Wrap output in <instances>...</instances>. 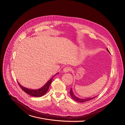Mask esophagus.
<instances>
[{"label": "esophagus", "instance_id": "esophagus-1", "mask_svg": "<svg viewBox=\"0 0 125 125\" xmlns=\"http://www.w3.org/2000/svg\"><path fill=\"white\" fill-rule=\"evenodd\" d=\"M71 70L70 68L69 67H65L63 69V72L64 73H67V72H68Z\"/></svg>", "mask_w": 125, "mask_h": 125}]
</instances>
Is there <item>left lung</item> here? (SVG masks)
I'll return each instance as SVG.
<instances>
[{"label": "left lung", "mask_w": 125, "mask_h": 125, "mask_svg": "<svg viewBox=\"0 0 125 125\" xmlns=\"http://www.w3.org/2000/svg\"><path fill=\"white\" fill-rule=\"evenodd\" d=\"M107 50L110 52V51H109L108 49H107ZM70 94L71 95V98L74 100L75 101H77V102H80V103H83V102H86V101H90L91 100H92L93 99H94L95 97H93V98H86V99H81V98H79L78 97H77L74 94H73V92L72 91V89H70Z\"/></svg>", "instance_id": "8db88e82"}]
</instances>
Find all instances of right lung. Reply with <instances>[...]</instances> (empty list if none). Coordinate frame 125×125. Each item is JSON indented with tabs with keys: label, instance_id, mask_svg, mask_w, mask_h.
<instances>
[{
	"label": "right lung",
	"instance_id": "add662e5",
	"mask_svg": "<svg viewBox=\"0 0 125 125\" xmlns=\"http://www.w3.org/2000/svg\"><path fill=\"white\" fill-rule=\"evenodd\" d=\"M58 74V73H57L56 75ZM53 77L51 79H50V80L46 84H45L42 88H41L40 89H37V90L29 89L28 88H26L23 87V86H22L18 82V83L20 87L21 88V89L23 90L24 92H25L26 94H28L30 96H33V97H39L42 96L43 95H44L45 93H46L47 92V91L49 89V87L50 86V84L52 82Z\"/></svg>",
	"mask_w": 125,
	"mask_h": 125
}]
</instances>
